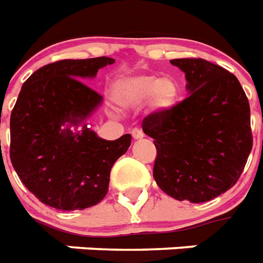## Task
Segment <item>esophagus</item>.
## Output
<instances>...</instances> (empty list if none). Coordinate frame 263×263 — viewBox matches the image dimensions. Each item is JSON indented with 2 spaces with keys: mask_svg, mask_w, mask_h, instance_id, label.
<instances>
[{
  "mask_svg": "<svg viewBox=\"0 0 263 263\" xmlns=\"http://www.w3.org/2000/svg\"><path fill=\"white\" fill-rule=\"evenodd\" d=\"M132 136H133L134 140H141V138H144V132L141 129H133Z\"/></svg>",
  "mask_w": 263,
  "mask_h": 263,
  "instance_id": "obj_1",
  "label": "esophagus"
}]
</instances>
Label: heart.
<instances>
[{"mask_svg":"<svg viewBox=\"0 0 263 263\" xmlns=\"http://www.w3.org/2000/svg\"><path fill=\"white\" fill-rule=\"evenodd\" d=\"M179 84L171 76L138 74L118 79L112 85V99L122 108H137L148 102L149 108L165 114L178 104Z\"/></svg>","mask_w":263,"mask_h":263,"instance_id":"obj_1","label":"heart"}]
</instances>
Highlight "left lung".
<instances>
[{
  "label": "left lung",
  "instance_id": "8db88e82",
  "mask_svg": "<svg viewBox=\"0 0 263 263\" xmlns=\"http://www.w3.org/2000/svg\"><path fill=\"white\" fill-rule=\"evenodd\" d=\"M171 64L184 72L190 95L170 112H153L142 130L155 140L153 178L178 201L206 202L234 186L253 149L250 104L239 80L202 58Z\"/></svg>",
  "mask_w": 263,
  "mask_h": 263
}]
</instances>
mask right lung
Listing matches in <instances>:
<instances>
[{
	"mask_svg": "<svg viewBox=\"0 0 263 263\" xmlns=\"http://www.w3.org/2000/svg\"><path fill=\"white\" fill-rule=\"evenodd\" d=\"M108 57L48 64L23 84L10 114V161L24 186L41 202L60 211H81L108 191L110 171L132 144L114 141L81 125L103 102L83 79L114 64Z\"/></svg>",
	"mask_w": 263,
	"mask_h": 263,
	"instance_id": "add662e5",
	"label": "right lung"
}]
</instances>
